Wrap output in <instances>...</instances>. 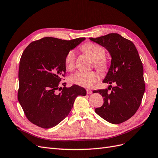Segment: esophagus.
<instances>
[{
	"label": "esophagus",
	"instance_id": "esophagus-1",
	"mask_svg": "<svg viewBox=\"0 0 158 158\" xmlns=\"http://www.w3.org/2000/svg\"><path fill=\"white\" fill-rule=\"evenodd\" d=\"M86 92H87L88 94H92V91L91 90V89H86Z\"/></svg>",
	"mask_w": 158,
	"mask_h": 158
}]
</instances>
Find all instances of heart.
I'll return each instance as SVG.
<instances>
[{
	"label": "heart",
	"instance_id": "heart-1",
	"mask_svg": "<svg viewBox=\"0 0 158 158\" xmlns=\"http://www.w3.org/2000/svg\"><path fill=\"white\" fill-rule=\"evenodd\" d=\"M82 50L86 52L95 61V66L101 73H106L109 69V62L106 59V50L103 47L95 43L89 42L82 47ZM76 56L73 51H70L64 59V64L67 70L74 67ZM99 74L94 71H78L70 76V82L85 88H90L99 80Z\"/></svg>",
	"mask_w": 158,
	"mask_h": 158
}]
</instances>
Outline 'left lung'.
<instances>
[{
    "mask_svg": "<svg viewBox=\"0 0 158 158\" xmlns=\"http://www.w3.org/2000/svg\"><path fill=\"white\" fill-rule=\"evenodd\" d=\"M89 40L106 47L111 54V64L103 82L115 85L93 92L101 94L104 102L95 111L109 123H122L136 113L145 91L140 56L133 43L118 33ZM108 89L112 91L109 93Z\"/></svg>",
    "mask_w": 158,
    "mask_h": 158,
    "instance_id": "1",
    "label": "left lung"
}]
</instances>
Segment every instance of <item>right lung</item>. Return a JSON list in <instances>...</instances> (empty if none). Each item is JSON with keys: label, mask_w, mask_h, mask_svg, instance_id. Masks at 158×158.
<instances>
[{"label": "right lung", "mask_w": 158, "mask_h": 158, "mask_svg": "<svg viewBox=\"0 0 158 158\" xmlns=\"http://www.w3.org/2000/svg\"><path fill=\"white\" fill-rule=\"evenodd\" d=\"M85 39L64 40L46 37L32 41L23 51L19 65L18 99L27 118L44 128L65 118L78 95L86 91L77 85L60 86L65 77L66 54Z\"/></svg>", "instance_id": "add662e5"}]
</instances>
